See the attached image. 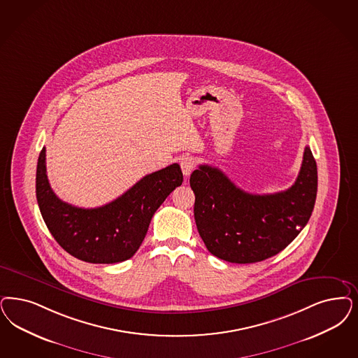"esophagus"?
Masks as SVG:
<instances>
[{"label":"esophagus","instance_id":"obj_1","mask_svg":"<svg viewBox=\"0 0 358 358\" xmlns=\"http://www.w3.org/2000/svg\"><path fill=\"white\" fill-rule=\"evenodd\" d=\"M180 165H181V169H182L184 176L187 177V176H190V173L193 172V169H194V166H196V162H194V159H192V157H189V156H184V157L180 160Z\"/></svg>","mask_w":358,"mask_h":358}]
</instances>
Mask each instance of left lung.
<instances>
[{"instance_id": "left-lung-1", "label": "left lung", "mask_w": 358, "mask_h": 358, "mask_svg": "<svg viewBox=\"0 0 358 358\" xmlns=\"http://www.w3.org/2000/svg\"><path fill=\"white\" fill-rule=\"evenodd\" d=\"M194 220L210 252L231 263L268 259L308 223L317 193V166L309 147L295 184L273 194H251L218 168L199 165L190 176Z\"/></svg>"}]
</instances>
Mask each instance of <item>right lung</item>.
I'll list each match as a JSON object with an SVG mask.
<instances>
[{
    "mask_svg": "<svg viewBox=\"0 0 358 358\" xmlns=\"http://www.w3.org/2000/svg\"><path fill=\"white\" fill-rule=\"evenodd\" d=\"M182 181L180 165L172 164L143 177L110 203L82 209L63 202L52 192L43 147L38 157L36 193L42 218L63 250L83 262L111 264L135 255L153 214Z\"/></svg>",
    "mask_w": 358,
    "mask_h": 358,
    "instance_id": "right-lung-1",
    "label": "right lung"
}]
</instances>
